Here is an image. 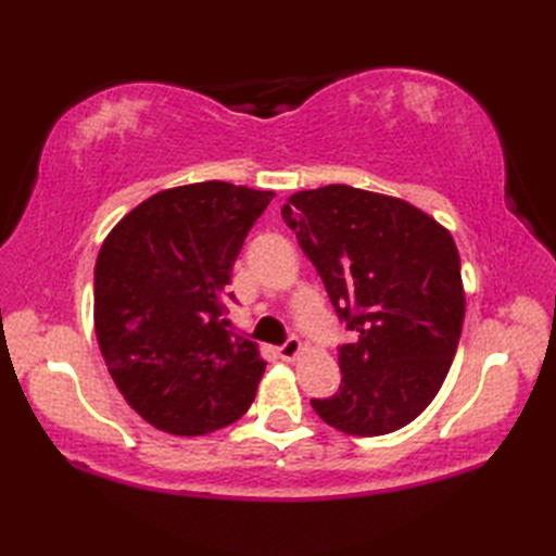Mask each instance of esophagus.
Listing matches in <instances>:
<instances>
[{
  "mask_svg": "<svg viewBox=\"0 0 556 556\" xmlns=\"http://www.w3.org/2000/svg\"><path fill=\"white\" fill-rule=\"evenodd\" d=\"M301 341L296 339V337H289L285 344H281L277 351H279V358H285V361H293L301 353Z\"/></svg>",
  "mask_w": 556,
  "mask_h": 556,
  "instance_id": "esophagus-1",
  "label": "esophagus"
}]
</instances>
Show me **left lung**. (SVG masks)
<instances>
[{"instance_id": "1", "label": "left lung", "mask_w": 556, "mask_h": 556, "mask_svg": "<svg viewBox=\"0 0 556 556\" xmlns=\"http://www.w3.org/2000/svg\"><path fill=\"white\" fill-rule=\"evenodd\" d=\"M281 217L356 334L339 346V392L311 399L315 413L358 437L404 428L440 392L464 325L452 233L406 200L341 184L293 193Z\"/></svg>"}]
</instances>
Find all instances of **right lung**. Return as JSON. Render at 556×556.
Returning <instances> with one entry per match:
<instances>
[{
  "mask_svg": "<svg viewBox=\"0 0 556 556\" xmlns=\"http://www.w3.org/2000/svg\"><path fill=\"white\" fill-rule=\"evenodd\" d=\"M271 191L227 181L143 200L96 263V334L138 416L172 434H207L253 404L265 361L229 323L224 291Z\"/></svg>",
  "mask_w": 556,
  "mask_h": 556,
  "instance_id": "1",
  "label": "right lung"
}]
</instances>
